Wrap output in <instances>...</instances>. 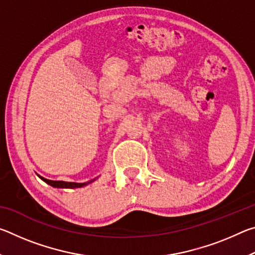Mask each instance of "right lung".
Masks as SVG:
<instances>
[{"label": "right lung", "mask_w": 255, "mask_h": 255, "mask_svg": "<svg viewBox=\"0 0 255 255\" xmlns=\"http://www.w3.org/2000/svg\"><path fill=\"white\" fill-rule=\"evenodd\" d=\"M39 178L45 181L46 183H48L51 187H55V188H68V189H74V188H81V187H84V185L91 183L92 181H90V182H86V183H74V182H65V181H51V180H47L45 178H42V176H39Z\"/></svg>", "instance_id": "1"}]
</instances>
